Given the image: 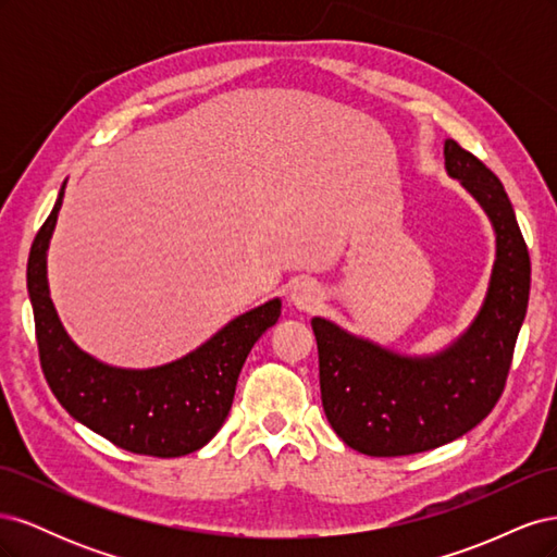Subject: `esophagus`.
Here are the masks:
<instances>
[{
  "label": "esophagus",
  "instance_id": "1",
  "mask_svg": "<svg viewBox=\"0 0 557 557\" xmlns=\"http://www.w3.org/2000/svg\"><path fill=\"white\" fill-rule=\"evenodd\" d=\"M323 299V293H320L318 283L313 281H299L290 288V305L299 311H311L320 305Z\"/></svg>",
  "mask_w": 557,
  "mask_h": 557
}]
</instances>
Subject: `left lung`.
<instances>
[{
  "label": "left lung",
  "instance_id": "obj_1",
  "mask_svg": "<svg viewBox=\"0 0 557 557\" xmlns=\"http://www.w3.org/2000/svg\"><path fill=\"white\" fill-rule=\"evenodd\" d=\"M446 172L495 230V262L471 325L434 356H401L315 315L320 397L344 444L374 458L440 448L497 404L530 299V252L499 178L460 144H444Z\"/></svg>",
  "mask_w": 557,
  "mask_h": 557
}]
</instances>
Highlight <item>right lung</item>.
I'll return each instance as SVG.
<instances>
[{"mask_svg":"<svg viewBox=\"0 0 557 557\" xmlns=\"http://www.w3.org/2000/svg\"><path fill=\"white\" fill-rule=\"evenodd\" d=\"M37 232L27 260V293L35 311L44 376L78 423L129 453L178 458L207 446L223 428L250 348L276 325L281 299L237 315L209 342L174 362L123 369L78 348L60 323L48 288V244L64 197Z\"/></svg>","mask_w":557,"mask_h":557,"instance_id":"right-lung-1","label":"right lung"}]
</instances>
